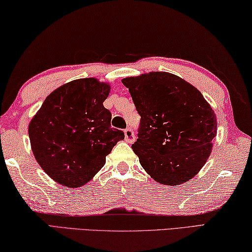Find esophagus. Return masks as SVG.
<instances>
[{
	"label": "esophagus",
	"instance_id": "esophagus-1",
	"mask_svg": "<svg viewBox=\"0 0 252 252\" xmlns=\"http://www.w3.org/2000/svg\"><path fill=\"white\" fill-rule=\"evenodd\" d=\"M125 139H126V142H128V143H133L135 141V134L130 127L125 129Z\"/></svg>",
	"mask_w": 252,
	"mask_h": 252
}]
</instances>
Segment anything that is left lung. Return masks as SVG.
I'll return each mask as SVG.
<instances>
[{
    "label": "left lung",
    "instance_id": "left-lung-1",
    "mask_svg": "<svg viewBox=\"0 0 252 252\" xmlns=\"http://www.w3.org/2000/svg\"><path fill=\"white\" fill-rule=\"evenodd\" d=\"M141 116L131 147L156 182L180 185L207 162L217 118L202 94L180 77L150 72L122 80Z\"/></svg>",
    "mask_w": 252,
    "mask_h": 252
}]
</instances>
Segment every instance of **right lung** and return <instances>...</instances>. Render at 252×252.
<instances>
[{"mask_svg":"<svg viewBox=\"0 0 252 252\" xmlns=\"http://www.w3.org/2000/svg\"><path fill=\"white\" fill-rule=\"evenodd\" d=\"M109 86L94 78L73 80L45 98L29 125L33 155L56 182L79 188L104 166L106 156L124 139L110 126L102 102Z\"/></svg>","mask_w":252,"mask_h":252,"instance_id":"right-lung-1","label":"right lung"}]
</instances>
